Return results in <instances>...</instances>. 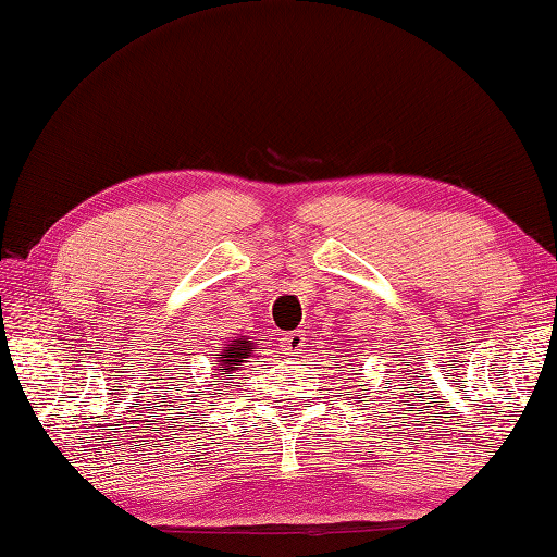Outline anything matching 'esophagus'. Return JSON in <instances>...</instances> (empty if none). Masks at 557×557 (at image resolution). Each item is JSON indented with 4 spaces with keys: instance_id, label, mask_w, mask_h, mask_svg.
Masks as SVG:
<instances>
[{
    "instance_id": "1",
    "label": "esophagus",
    "mask_w": 557,
    "mask_h": 557,
    "mask_svg": "<svg viewBox=\"0 0 557 557\" xmlns=\"http://www.w3.org/2000/svg\"><path fill=\"white\" fill-rule=\"evenodd\" d=\"M304 343H307V333L289 331V333H285V337H282V350L289 352V355H297V352H301Z\"/></svg>"
}]
</instances>
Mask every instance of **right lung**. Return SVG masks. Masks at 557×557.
I'll return each instance as SVG.
<instances>
[{
  "label": "right lung",
  "instance_id": "1",
  "mask_svg": "<svg viewBox=\"0 0 557 557\" xmlns=\"http://www.w3.org/2000/svg\"><path fill=\"white\" fill-rule=\"evenodd\" d=\"M256 352V343L253 337L248 335H236L232 337V341H226V347L224 350L216 355V362H220V367H216V374L214 376H228L234 374L238 367H242L246 359Z\"/></svg>",
  "mask_w": 557,
  "mask_h": 557
}]
</instances>
